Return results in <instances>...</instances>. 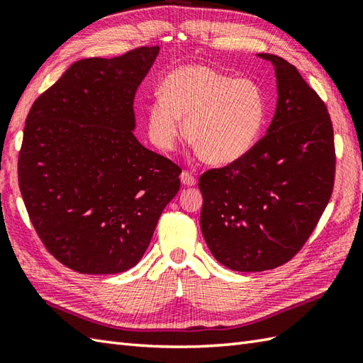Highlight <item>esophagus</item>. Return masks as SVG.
Instances as JSON below:
<instances>
[{"label": "esophagus", "instance_id": "34e87169", "mask_svg": "<svg viewBox=\"0 0 363 363\" xmlns=\"http://www.w3.org/2000/svg\"><path fill=\"white\" fill-rule=\"evenodd\" d=\"M181 182L184 184V186L191 187V186H195V184H196V177L189 172H182L181 173Z\"/></svg>", "mask_w": 363, "mask_h": 363}]
</instances>
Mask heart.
<instances>
[{
  "label": "heart",
  "mask_w": 363,
  "mask_h": 363,
  "mask_svg": "<svg viewBox=\"0 0 363 363\" xmlns=\"http://www.w3.org/2000/svg\"><path fill=\"white\" fill-rule=\"evenodd\" d=\"M160 99L148 107V134L162 151H172L186 123V138L206 164L223 167L243 159L257 145L268 104L251 79L184 65L165 76Z\"/></svg>",
  "instance_id": "heart-1"
}]
</instances>
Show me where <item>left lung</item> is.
<instances>
[{"instance_id":"obj_1","label":"left lung","mask_w":363,"mask_h":363,"mask_svg":"<svg viewBox=\"0 0 363 363\" xmlns=\"http://www.w3.org/2000/svg\"><path fill=\"white\" fill-rule=\"evenodd\" d=\"M274 67L277 104L252 151L199 177L201 230L212 256L234 272H265L289 262L313 233L333 195L334 129L326 104L296 67Z\"/></svg>"}]
</instances>
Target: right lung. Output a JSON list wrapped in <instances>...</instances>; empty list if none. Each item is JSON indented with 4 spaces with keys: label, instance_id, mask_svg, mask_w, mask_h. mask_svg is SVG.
<instances>
[{
    "label": "right lung",
    "instance_id": "obj_1",
    "mask_svg": "<svg viewBox=\"0 0 363 363\" xmlns=\"http://www.w3.org/2000/svg\"><path fill=\"white\" fill-rule=\"evenodd\" d=\"M159 54L74 62L26 117L18 186L30 223L60 264L84 274L137 265L181 168L137 140L134 98Z\"/></svg>",
    "mask_w": 363,
    "mask_h": 363
}]
</instances>
